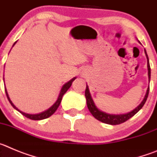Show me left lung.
Masks as SVG:
<instances>
[{"mask_svg": "<svg viewBox=\"0 0 157 157\" xmlns=\"http://www.w3.org/2000/svg\"><path fill=\"white\" fill-rule=\"evenodd\" d=\"M145 55H146L147 60H148V63H147V66H148V75H149V80L150 81V75H151V71H150V65H149V58L147 56V53L145 52ZM149 86L147 89V92L145 94L144 100L141 101V103L138 105L135 109L132 111V112L127 113V114H123V115H110L107 114L105 112H101V111L98 110L97 109V107L95 106L94 103V101H93L92 98H91L90 94V90H89V88L86 85V89L85 92V96L86 98V103H87V107H88L89 110L91 114L94 116V118H96L97 120H99V121L102 122V123H107V124H110V125H118V124H121V123H124L127 120H128L129 119L134 116V115L140 110V109L143 107V105H145V101H146L147 98H148V96H149Z\"/></svg>", "mask_w": 157, "mask_h": 157, "instance_id": "8db88e82", "label": "left lung"}]
</instances>
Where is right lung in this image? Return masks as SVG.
Wrapping results in <instances>:
<instances>
[{
	"instance_id": "obj_1",
	"label": "right lung",
	"mask_w": 157,
	"mask_h": 157,
	"mask_svg": "<svg viewBox=\"0 0 157 157\" xmlns=\"http://www.w3.org/2000/svg\"><path fill=\"white\" fill-rule=\"evenodd\" d=\"M16 44V42L14 43V45ZM76 78H72L71 81H69L68 82H67L65 85H63V86L62 87L61 89V91H60V93H59V97H58V99L57 101H56V102L55 104H54L53 105H52V107H51L50 109H48V110L45 111V112H41V113H40V114H36V115H30V114H27V113H24V112H20V111L19 110V109L16 108L15 105L12 104V102L11 101L10 98H9V97H8V93H7V90L6 89H5V93H6V95H7V98H8V100L9 101V102H10L11 105H12V107H13L14 109H16V110L19 111L20 113H21L22 115H23L24 116H26L27 118H28V119H30V120H44V119H46V118L49 117V116H52V114H53L54 112H56V109H58V107H59V104H60V102H61V100H62V98H63V94H65V93L67 92V90H68L69 88L71 87V86L72 82H73V81H74L75 79Z\"/></svg>"
}]
</instances>
